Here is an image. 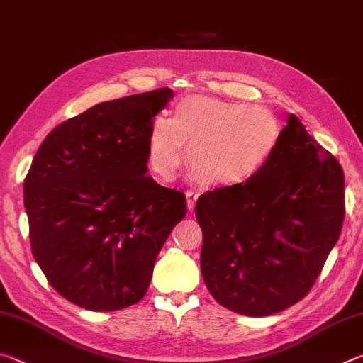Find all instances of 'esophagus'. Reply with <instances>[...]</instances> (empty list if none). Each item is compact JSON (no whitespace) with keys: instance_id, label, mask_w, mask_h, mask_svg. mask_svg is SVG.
<instances>
[{"instance_id":"1","label":"esophagus","mask_w":363,"mask_h":363,"mask_svg":"<svg viewBox=\"0 0 363 363\" xmlns=\"http://www.w3.org/2000/svg\"><path fill=\"white\" fill-rule=\"evenodd\" d=\"M186 196H187V210L189 211H194L199 195H196L195 192H192V190H186Z\"/></svg>"}]
</instances>
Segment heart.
Returning a JSON list of instances; mask_svg holds the SVG:
<instances>
[{"mask_svg": "<svg viewBox=\"0 0 363 363\" xmlns=\"http://www.w3.org/2000/svg\"><path fill=\"white\" fill-rule=\"evenodd\" d=\"M281 126L272 110L213 97L190 96L174 108L173 120L158 116L147 136L153 173L169 181L182 168L208 187H237L267 167Z\"/></svg>", "mask_w": 363, "mask_h": 363, "instance_id": "heart-1", "label": "heart"}]
</instances>
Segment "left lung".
Masks as SVG:
<instances>
[{"mask_svg":"<svg viewBox=\"0 0 363 363\" xmlns=\"http://www.w3.org/2000/svg\"><path fill=\"white\" fill-rule=\"evenodd\" d=\"M344 213L341 164L290 115L259 174L196 200L200 267L211 296L250 317L296 304L320 275Z\"/></svg>","mask_w":363,"mask_h":363,"instance_id":"1","label":"left lung"}]
</instances>
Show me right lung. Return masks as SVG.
<instances>
[{"label": "right lung", "instance_id": "add662e5", "mask_svg": "<svg viewBox=\"0 0 363 363\" xmlns=\"http://www.w3.org/2000/svg\"><path fill=\"white\" fill-rule=\"evenodd\" d=\"M173 91L97 104L43 140L23 182L30 245L54 290L88 311H120L149 290L186 195L147 174V136Z\"/></svg>", "mask_w": 363, "mask_h": 363}]
</instances>
